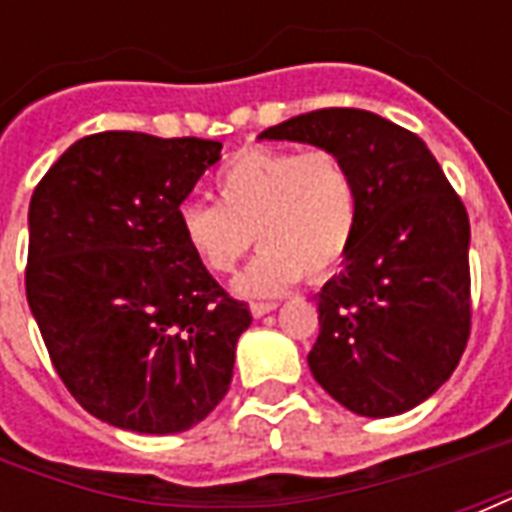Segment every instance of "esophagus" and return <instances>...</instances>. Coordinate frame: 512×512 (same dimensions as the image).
<instances>
[{
    "label": "esophagus",
    "mask_w": 512,
    "mask_h": 512,
    "mask_svg": "<svg viewBox=\"0 0 512 512\" xmlns=\"http://www.w3.org/2000/svg\"><path fill=\"white\" fill-rule=\"evenodd\" d=\"M249 310H252V315H255V318H263V315H268V312L277 310V304H271V301H268V304H252Z\"/></svg>",
    "instance_id": "esophagus-1"
}]
</instances>
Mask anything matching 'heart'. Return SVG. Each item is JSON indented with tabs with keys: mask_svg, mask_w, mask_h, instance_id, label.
Instances as JSON below:
<instances>
[{
	"mask_svg": "<svg viewBox=\"0 0 512 512\" xmlns=\"http://www.w3.org/2000/svg\"><path fill=\"white\" fill-rule=\"evenodd\" d=\"M219 202L178 208L183 244L213 274H227L257 238L263 249L235 279L249 299L279 296L304 274H332L354 244L359 189L329 150H244L216 175Z\"/></svg>",
	"mask_w": 512,
	"mask_h": 512,
	"instance_id": "1",
	"label": "heart"
}]
</instances>
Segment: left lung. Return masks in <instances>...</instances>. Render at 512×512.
<instances>
[{
    "instance_id": "obj_1",
    "label": "left lung",
    "mask_w": 512,
    "mask_h": 512,
    "mask_svg": "<svg viewBox=\"0 0 512 512\" xmlns=\"http://www.w3.org/2000/svg\"><path fill=\"white\" fill-rule=\"evenodd\" d=\"M343 158L359 189L354 244L318 301L310 370L359 417H395L439 389L461 359L469 304V216L428 145L365 109H318L266 128Z\"/></svg>"
}]
</instances>
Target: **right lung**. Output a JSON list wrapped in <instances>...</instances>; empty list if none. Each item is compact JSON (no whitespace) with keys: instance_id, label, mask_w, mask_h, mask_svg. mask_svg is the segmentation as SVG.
Here are the masks:
<instances>
[{"instance_id":"1","label":"right lung","mask_w":512,"mask_h":512,"mask_svg":"<svg viewBox=\"0 0 512 512\" xmlns=\"http://www.w3.org/2000/svg\"><path fill=\"white\" fill-rule=\"evenodd\" d=\"M219 158L213 139L104 131L73 142L29 202L32 318L68 392L120 430L183 433L233 381L252 315L178 230Z\"/></svg>"}]
</instances>
